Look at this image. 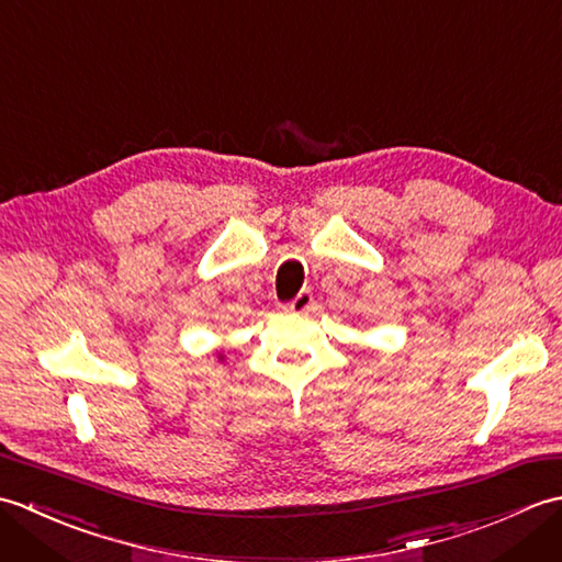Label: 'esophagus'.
Returning a JSON list of instances; mask_svg holds the SVG:
<instances>
[{"label":"esophagus","mask_w":562,"mask_h":562,"mask_svg":"<svg viewBox=\"0 0 562 562\" xmlns=\"http://www.w3.org/2000/svg\"><path fill=\"white\" fill-rule=\"evenodd\" d=\"M314 308V294L312 292H300L294 300L288 304V312L292 314H306Z\"/></svg>","instance_id":"1"}]
</instances>
